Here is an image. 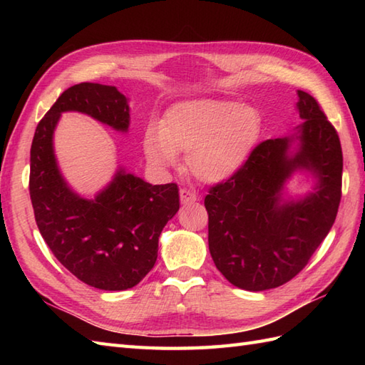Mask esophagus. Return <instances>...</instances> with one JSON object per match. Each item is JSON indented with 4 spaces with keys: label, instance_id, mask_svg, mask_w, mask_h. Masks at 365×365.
I'll use <instances>...</instances> for the list:
<instances>
[{
    "label": "esophagus",
    "instance_id": "1",
    "mask_svg": "<svg viewBox=\"0 0 365 365\" xmlns=\"http://www.w3.org/2000/svg\"><path fill=\"white\" fill-rule=\"evenodd\" d=\"M180 200H182L183 205H187V204L196 202L197 196L195 195V192H191V191H188V190H180Z\"/></svg>",
    "mask_w": 365,
    "mask_h": 365
}]
</instances>
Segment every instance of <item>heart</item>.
<instances>
[{
	"mask_svg": "<svg viewBox=\"0 0 365 365\" xmlns=\"http://www.w3.org/2000/svg\"><path fill=\"white\" fill-rule=\"evenodd\" d=\"M262 133V118L235 100L199 98L177 103L158 127H147L143 152L155 169L174 166L180 152L199 182L220 185L234 178L250 161Z\"/></svg>",
	"mask_w": 365,
	"mask_h": 365,
	"instance_id": "1",
	"label": "heart"
}]
</instances>
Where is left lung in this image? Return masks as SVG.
<instances>
[{"label":"left lung","mask_w":365,"mask_h":365,"mask_svg":"<svg viewBox=\"0 0 365 365\" xmlns=\"http://www.w3.org/2000/svg\"><path fill=\"white\" fill-rule=\"evenodd\" d=\"M302 122L289 135L255 147L232 180L205 197L208 250L227 281L247 292L269 290L306 267L329 234L342 190V149L319 103L297 91ZM294 175L312 178L298 195Z\"/></svg>","instance_id":"left-lung-1"}]
</instances>
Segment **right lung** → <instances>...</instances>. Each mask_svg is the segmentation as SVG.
<instances>
[{
    "mask_svg": "<svg viewBox=\"0 0 365 365\" xmlns=\"http://www.w3.org/2000/svg\"><path fill=\"white\" fill-rule=\"evenodd\" d=\"M63 113H81L127 133L130 105L115 86L80 83L59 96L36 128L29 195L37 227L63 265L108 292L139 284L158 257L163 227L180 207L175 183L152 185L123 166L94 196L75 191L61 173L54 131Z\"/></svg>",
    "mask_w": 365,
    "mask_h": 365,
    "instance_id": "add662e5",
    "label": "right lung"
}]
</instances>
